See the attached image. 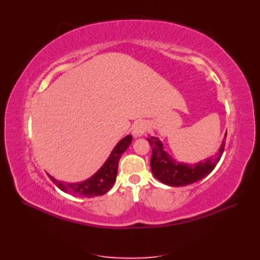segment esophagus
Here are the masks:
<instances>
[{
    "instance_id": "esophagus-1",
    "label": "esophagus",
    "mask_w": 260,
    "mask_h": 260,
    "mask_svg": "<svg viewBox=\"0 0 260 260\" xmlns=\"http://www.w3.org/2000/svg\"><path fill=\"white\" fill-rule=\"evenodd\" d=\"M146 131H147V123L143 120L136 122L132 127V133L133 136H135V138L142 137Z\"/></svg>"
}]
</instances>
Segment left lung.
<instances>
[{"instance_id":"left-lung-1","label":"left lung","mask_w":260,"mask_h":260,"mask_svg":"<svg viewBox=\"0 0 260 260\" xmlns=\"http://www.w3.org/2000/svg\"><path fill=\"white\" fill-rule=\"evenodd\" d=\"M225 138L226 133L215 157H209L204 161L194 165L178 162L165 151L158 138H147L149 145L152 146L151 168L154 177L161 183L170 186H182L198 182L208 176L221 158L224 151Z\"/></svg>"}]
</instances>
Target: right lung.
Wrapping results in <instances>:
<instances>
[{
  "label": "right lung",
  "instance_id": "obj_1",
  "mask_svg": "<svg viewBox=\"0 0 260 260\" xmlns=\"http://www.w3.org/2000/svg\"><path fill=\"white\" fill-rule=\"evenodd\" d=\"M131 142V135L120 140L114 147L111 155H109L103 166H102L91 178L82 181V182L67 183L64 182V181L56 180L49 174L48 176L53 181V183H55V185L59 187L60 190L64 191L65 193L73 194L75 196H80V198H95V196L104 195L111 190L112 186L114 185L118 170V162H119L121 155L125 152V149L129 147Z\"/></svg>",
  "mask_w": 260,
  "mask_h": 260
}]
</instances>
